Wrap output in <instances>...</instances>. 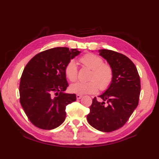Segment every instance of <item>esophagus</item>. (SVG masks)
I'll return each mask as SVG.
<instances>
[{"instance_id":"34e87169","label":"esophagus","mask_w":159,"mask_h":159,"mask_svg":"<svg viewBox=\"0 0 159 159\" xmlns=\"http://www.w3.org/2000/svg\"><path fill=\"white\" fill-rule=\"evenodd\" d=\"M83 96H81V95H79V94H76V98L78 99V100H79V99H80Z\"/></svg>"}]
</instances>
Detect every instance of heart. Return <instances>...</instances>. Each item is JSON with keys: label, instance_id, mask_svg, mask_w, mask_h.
I'll list each match as a JSON object with an SVG mask.
<instances>
[{"label": "heart", "instance_id": "1", "mask_svg": "<svg viewBox=\"0 0 159 159\" xmlns=\"http://www.w3.org/2000/svg\"><path fill=\"white\" fill-rule=\"evenodd\" d=\"M80 62L92 70L87 78L88 81H79L71 85L70 89L73 93L87 94L96 93L98 88L105 91L111 86L114 78L113 67L109 64L104 63L103 59L94 54L88 53L80 57ZM64 72L70 81L74 82L78 78V67L76 63L71 60L66 64Z\"/></svg>", "mask_w": 159, "mask_h": 159}]
</instances>
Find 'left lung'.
Segmentation results:
<instances>
[{"instance_id":"8db88e82","label":"left lung","mask_w":159,"mask_h":159,"mask_svg":"<svg viewBox=\"0 0 159 159\" xmlns=\"http://www.w3.org/2000/svg\"><path fill=\"white\" fill-rule=\"evenodd\" d=\"M100 55L113 67L111 86L92 100L87 119L94 128L109 133L122 127L139 104L140 77L135 65L123 54L111 50H99Z\"/></svg>"}]
</instances>
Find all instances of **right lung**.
<instances>
[{"mask_svg":"<svg viewBox=\"0 0 159 159\" xmlns=\"http://www.w3.org/2000/svg\"><path fill=\"white\" fill-rule=\"evenodd\" d=\"M79 53L57 47L37 54L26 64L20 78V102L35 126L52 130L65 120L66 106L76 96L63 93L68 87L64 68Z\"/></svg>","mask_w":159,"mask_h":159,"instance_id":"add662e5","label":"right lung"}]
</instances>
